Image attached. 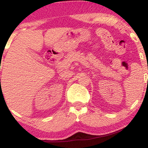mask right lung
Listing matches in <instances>:
<instances>
[{"label": "right lung", "instance_id": "obj_1", "mask_svg": "<svg viewBox=\"0 0 148 148\" xmlns=\"http://www.w3.org/2000/svg\"><path fill=\"white\" fill-rule=\"evenodd\" d=\"M0 80H1V79H0Z\"/></svg>", "mask_w": 148, "mask_h": 148}]
</instances>
